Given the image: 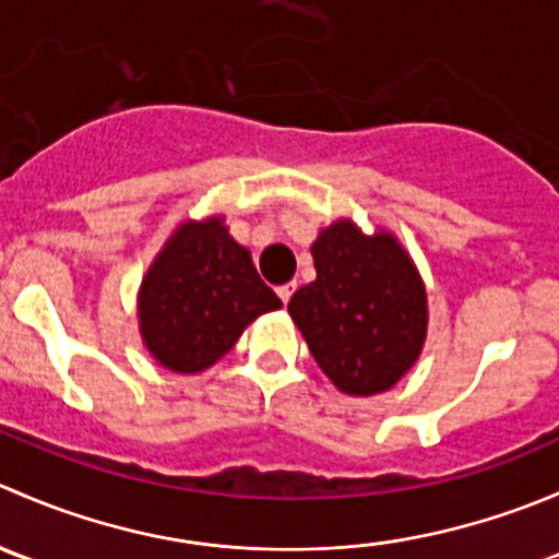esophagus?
<instances>
[{
  "label": "esophagus",
  "instance_id": "34e87169",
  "mask_svg": "<svg viewBox=\"0 0 559 559\" xmlns=\"http://www.w3.org/2000/svg\"><path fill=\"white\" fill-rule=\"evenodd\" d=\"M295 289H297V284L295 281H292V284H284V286H278V297H281V302H284V306H289V300H292V295H295Z\"/></svg>",
  "mask_w": 559,
  "mask_h": 559
}]
</instances>
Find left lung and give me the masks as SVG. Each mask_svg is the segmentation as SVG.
<instances>
[{"label":"left lung","mask_w":559,"mask_h":559,"mask_svg":"<svg viewBox=\"0 0 559 559\" xmlns=\"http://www.w3.org/2000/svg\"><path fill=\"white\" fill-rule=\"evenodd\" d=\"M316 281L289 313L326 379L341 392H386L416 362L427 335V297L392 235L337 222L313 243Z\"/></svg>","instance_id":"8db88e82"}]
</instances>
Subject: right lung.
Wrapping results in <instances>:
<instances>
[{
	"label": "right lung",
	"mask_w": 559,
	"mask_h": 559,
	"mask_svg": "<svg viewBox=\"0 0 559 559\" xmlns=\"http://www.w3.org/2000/svg\"><path fill=\"white\" fill-rule=\"evenodd\" d=\"M281 308L251 253L222 218L183 224L140 286V332L175 373H200L238 343L257 316Z\"/></svg>",
	"instance_id": "obj_1"
}]
</instances>
